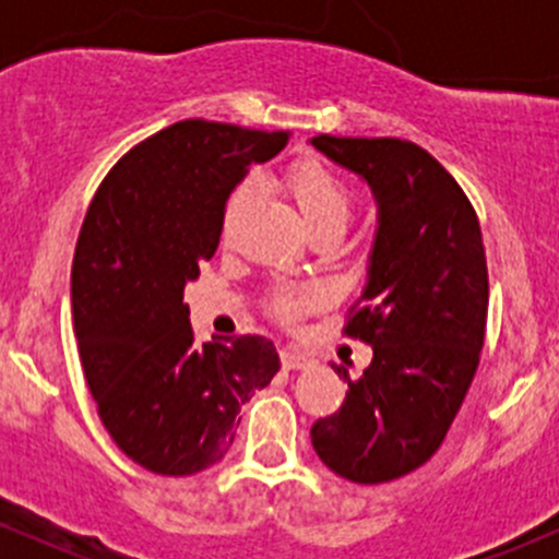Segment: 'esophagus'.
<instances>
[{"label":"esophagus","mask_w":559,"mask_h":559,"mask_svg":"<svg viewBox=\"0 0 559 559\" xmlns=\"http://www.w3.org/2000/svg\"><path fill=\"white\" fill-rule=\"evenodd\" d=\"M281 362H284L286 370H302V368H308L313 359L308 357V354L297 352V348H284V352H281Z\"/></svg>","instance_id":"esophagus-1"}]
</instances>
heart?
<instances>
[{
	"mask_svg": "<svg viewBox=\"0 0 559 559\" xmlns=\"http://www.w3.org/2000/svg\"><path fill=\"white\" fill-rule=\"evenodd\" d=\"M284 189L295 200L297 211H300L302 222L316 233H335L341 235L352 222L354 211H357V197H354L352 186L341 178L335 170H330L321 162H300L284 175ZM251 194V183H240L227 200L222 216V233L227 238L233 233L235 222L240 216V207ZM321 297L319 289L306 292H281L275 297V311L281 316H292L306 302H316Z\"/></svg>",
	"mask_w": 559,
	"mask_h": 559,
	"instance_id": "heart-1",
	"label": "heart"
}]
</instances>
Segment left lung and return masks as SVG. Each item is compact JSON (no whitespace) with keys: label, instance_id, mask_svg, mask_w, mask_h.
Returning a JSON list of instances; mask_svg holds the SVG:
<instances>
[{"label":"left lung","instance_id":"8db88e82","mask_svg":"<svg viewBox=\"0 0 559 559\" xmlns=\"http://www.w3.org/2000/svg\"><path fill=\"white\" fill-rule=\"evenodd\" d=\"M311 143L373 189L379 229L368 284L348 313V337L373 362L348 381L341 411L311 427L319 460L357 484H384L425 465L447 438L476 376L489 278L481 227L436 156L397 138Z\"/></svg>","mask_w":559,"mask_h":559}]
</instances>
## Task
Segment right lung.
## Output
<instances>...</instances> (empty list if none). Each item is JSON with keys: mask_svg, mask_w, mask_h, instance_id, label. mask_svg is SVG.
Segmentation results:
<instances>
[{"mask_svg": "<svg viewBox=\"0 0 559 559\" xmlns=\"http://www.w3.org/2000/svg\"><path fill=\"white\" fill-rule=\"evenodd\" d=\"M289 132L189 118L99 183L72 259V319L99 419L129 460L191 476L235 441L240 405L278 373L262 335L194 343L183 289L216 253L229 194Z\"/></svg>", "mask_w": 559, "mask_h": 559, "instance_id": "obj_1", "label": "right lung"}]
</instances>
